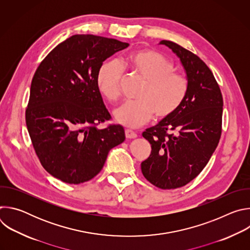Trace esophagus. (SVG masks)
I'll use <instances>...</instances> for the list:
<instances>
[{
	"label": "esophagus",
	"mask_w": 250,
	"mask_h": 250,
	"mask_svg": "<svg viewBox=\"0 0 250 250\" xmlns=\"http://www.w3.org/2000/svg\"><path fill=\"white\" fill-rule=\"evenodd\" d=\"M125 137L127 139H134V138L137 137V134L134 131L130 130V129H125Z\"/></svg>",
	"instance_id": "esophagus-1"
}]
</instances>
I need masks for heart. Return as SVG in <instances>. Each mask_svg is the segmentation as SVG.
<instances>
[{
  "instance_id": "b5f03b06",
  "label": "heart",
  "mask_w": 250,
  "mask_h": 250,
  "mask_svg": "<svg viewBox=\"0 0 250 250\" xmlns=\"http://www.w3.org/2000/svg\"><path fill=\"white\" fill-rule=\"evenodd\" d=\"M134 74L145 81L137 94V101L126 102L114 111L115 120L127 127H138L154 115L163 120L171 117L183 104L188 93V81L175 71L171 60L149 49L139 50L122 61ZM123 68L118 61L103 62L96 76L101 94L111 102L120 96Z\"/></svg>"
}]
</instances>
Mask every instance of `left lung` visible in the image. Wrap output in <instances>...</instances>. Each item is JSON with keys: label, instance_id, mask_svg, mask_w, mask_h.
<instances>
[{"label": "left lung", "instance_id": "left-lung-1", "mask_svg": "<svg viewBox=\"0 0 250 250\" xmlns=\"http://www.w3.org/2000/svg\"><path fill=\"white\" fill-rule=\"evenodd\" d=\"M180 59L188 81V93L179 109L142 136L151 154L142 161L141 172L160 189H176L196 178L216 150L222 134L223 96L211 71L196 54L169 41Z\"/></svg>", "mask_w": 250, "mask_h": 250}]
</instances>
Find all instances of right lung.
I'll return each instance as SVG.
<instances>
[{"mask_svg": "<svg viewBox=\"0 0 250 250\" xmlns=\"http://www.w3.org/2000/svg\"><path fill=\"white\" fill-rule=\"evenodd\" d=\"M129 44L93 34H75L53 48L31 81L25 111L27 130L43 168L68 184L91 180L109 151L125 139L120 125L109 121L97 87L100 65Z\"/></svg>", "mask_w": 250, "mask_h": 250, "instance_id": "right-lung-1", "label": "right lung"}]
</instances>
